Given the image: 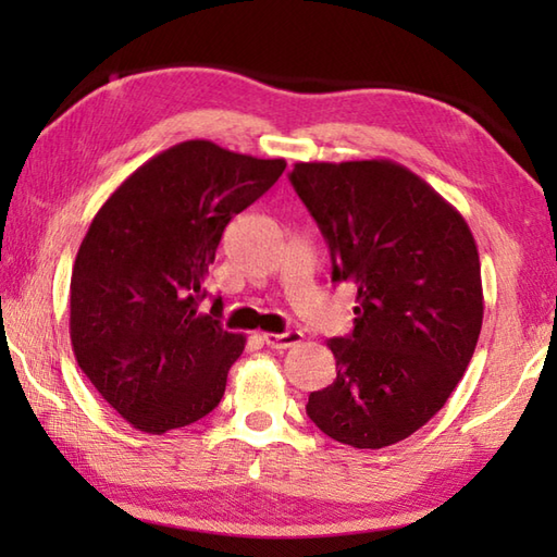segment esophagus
I'll list each match as a JSON object with an SVG mask.
<instances>
[{
    "instance_id": "34e87169",
    "label": "esophagus",
    "mask_w": 557,
    "mask_h": 557,
    "mask_svg": "<svg viewBox=\"0 0 557 557\" xmlns=\"http://www.w3.org/2000/svg\"><path fill=\"white\" fill-rule=\"evenodd\" d=\"M304 339L301 333H297V330H289V333H263V342L270 347V349H289L294 345H299V342Z\"/></svg>"
}]
</instances>
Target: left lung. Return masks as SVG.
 Returning <instances> with one entry per match:
<instances>
[{
  "mask_svg": "<svg viewBox=\"0 0 557 557\" xmlns=\"http://www.w3.org/2000/svg\"><path fill=\"white\" fill-rule=\"evenodd\" d=\"M333 280L357 287L354 330L327 339L337 377L309 395L325 435L359 449L405 441L443 409L483 323L479 248L459 210L393 160L297 162Z\"/></svg>",
  "mask_w": 557,
  "mask_h": 557,
  "instance_id": "8db88e82",
  "label": "left lung"
}]
</instances>
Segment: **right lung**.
<instances>
[{
	"label": "right lung",
	"mask_w": 557,
	"mask_h": 557,
	"mask_svg": "<svg viewBox=\"0 0 557 557\" xmlns=\"http://www.w3.org/2000/svg\"><path fill=\"white\" fill-rule=\"evenodd\" d=\"M287 162L184 140L126 176L92 218L69 289L81 371L134 429L162 435L220 405L246 337L198 311L222 232Z\"/></svg>",
	"instance_id": "obj_1"
}]
</instances>
